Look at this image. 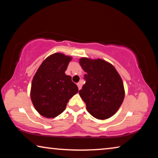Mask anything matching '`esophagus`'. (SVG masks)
Segmentation results:
<instances>
[{
	"label": "esophagus",
	"mask_w": 158,
	"mask_h": 158,
	"mask_svg": "<svg viewBox=\"0 0 158 158\" xmlns=\"http://www.w3.org/2000/svg\"><path fill=\"white\" fill-rule=\"evenodd\" d=\"M77 86H78L79 90L81 89V83H78V84H77Z\"/></svg>",
	"instance_id": "1"
}]
</instances>
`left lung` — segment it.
<instances>
[{"label": "left lung", "mask_w": 158, "mask_h": 158, "mask_svg": "<svg viewBox=\"0 0 158 158\" xmlns=\"http://www.w3.org/2000/svg\"><path fill=\"white\" fill-rule=\"evenodd\" d=\"M79 64L85 74V84L79 91L86 109L99 120L116 113L125 98L123 83L114 66L105 60L82 57Z\"/></svg>", "instance_id": "left-lung-1"}]
</instances>
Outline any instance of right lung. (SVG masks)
<instances>
[{
  "mask_svg": "<svg viewBox=\"0 0 158 158\" xmlns=\"http://www.w3.org/2000/svg\"><path fill=\"white\" fill-rule=\"evenodd\" d=\"M73 60L62 53L50 55L42 63L33 78L31 99L36 111L52 118L65 110L69 99L78 93V87L65 72Z\"/></svg>",
  "mask_w": 158,
  "mask_h": 158,
  "instance_id": "obj_1",
  "label": "right lung"
}]
</instances>
